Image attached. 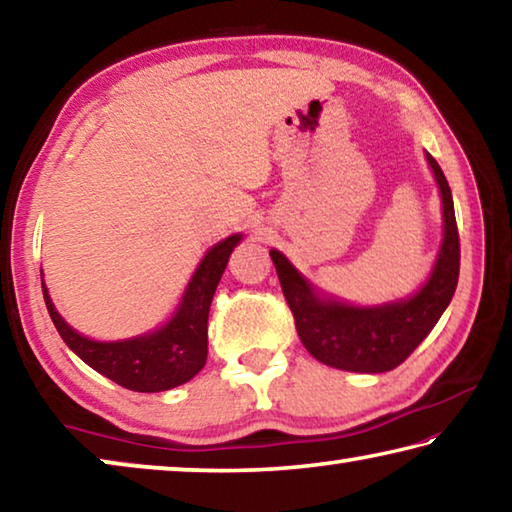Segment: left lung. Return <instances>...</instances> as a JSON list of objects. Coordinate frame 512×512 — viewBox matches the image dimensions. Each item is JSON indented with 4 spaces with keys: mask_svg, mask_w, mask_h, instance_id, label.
Masks as SVG:
<instances>
[{
    "mask_svg": "<svg viewBox=\"0 0 512 512\" xmlns=\"http://www.w3.org/2000/svg\"><path fill=\"white\" fill-rule=\"evenodd\" d=\"M427 160L443 196L445 239L429 282L413 298L384 307H350L336 300H320L289 259L271 250L300 341L311 357L325 366L350 372H386L397 368L427 339L452 302L461 268V241L452 189L443 169L429 153Z\"/></svg>",
    "mask_w": 512,
    "mask_h": 512,
    "instance_id": "obj_1",
    "label": "left lung"
}]
</instances>
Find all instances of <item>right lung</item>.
<instances>
[{
	"label": "right lung",
	"instance_id": "1",
	"mask_svg": "<svg viewBox=\"0 0 512 512\" xmlns=\"http://www.w3.org/2000/svg\"><path fill=\"white\" fill-rule=\"evenodd\" d=\"M241 235H232L216 244L210 253L203 257L201 266L189 282L185 298L180 302L167 325L158 332L137 336L131 341L99 343L90 341L74 332L58 311L51 305V298L42 282V296L51 320L58 329L60 339L67 343L88 363L90 368L101 372L103 377L115 384L137 393H160L176 388L201 372L207 361V316L219 284L221 275L228 264L232 248L239 244Z\"/></svg>",
	"mask_w": 512,
	"mask_h": 512
}]
</instances>
